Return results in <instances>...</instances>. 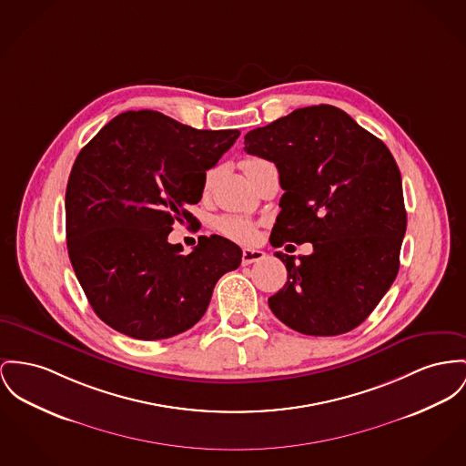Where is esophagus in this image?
<instances>
[{
	"label": "esophagus",
	"instance_id": "obj_1",
	"mask_svg": "<svg viewBox=\"0 0 466 466\" xmlns=\"http://www.w3.org/2000/svg\"><path fill=\"white\" fill-rule=\"evenodd\" d=\"M265 258V252L259 248H244L242 250V265H250V263H258Z\"/></svg>",
	"mask_w": 466,
	"mask_h": 466
}]
</instances>
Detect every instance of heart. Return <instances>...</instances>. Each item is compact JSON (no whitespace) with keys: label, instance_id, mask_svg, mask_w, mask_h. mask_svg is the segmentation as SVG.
Listing matches in <instances>:
<instances>
[{"label":"heart","instance_id":"1","mask_svg":"<svg viewBox=\"0 0 466 466\" xmlns=\"http://www.w3.org/2000/svg\"><path fill=\"white\" fill-rule=\"evenodd\" d=\"M263 162L261 158H248L244 162V169L248 171L252 166ZM212 178H214V171H208L207 178H205V187L208 188L212 184ZM216 226H218V231L231 238V240H237V242H242V244H248V242H254L256 240V228L254 224L248 220V218H238V216H222L216 220Z\"/></svg>","mask_w":466,"mask_h":466}]
</instances>
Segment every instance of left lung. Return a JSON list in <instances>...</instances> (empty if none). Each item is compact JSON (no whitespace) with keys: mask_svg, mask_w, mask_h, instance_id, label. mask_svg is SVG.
<instances>
[{"mask_svg":"<svg viewBox=\"0 0 466 466\" xmlns=\"http://www.w3.org/2000/svg\"><path fill=\"white\" fill-rule=\"evenodd\" d=\"M250 156L278 166L280 212L270 244H312V254L276 252L288 282L272 312L306 336L359 327L400 270L406 231L401 173L389 148L339 107L319 104L246 134Z\"/></svg>","mask_w":466,"mask_h":466,"instance_id":"obj_1","label":"left lung"}]
</instances>
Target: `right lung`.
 <instances>
[{"label":"right lung","mask_w":466,"mask_h":466,"mask_svg":"<svg viewBox=\"0 0 466 466\" xmlns=\"http://www.w3.org/2000/svg\"><path fill=\"white\" fill-rule=\"evenodd\" d=\"M238 130H199L158 111H127L79 152L65 194L66 248L95 314L141 341L194 327L216 282L238 268L242 248L203 237L190 254L169 244L175 222L205 188Z\"/></svg>","instance_id":"1"}]
</instances>
